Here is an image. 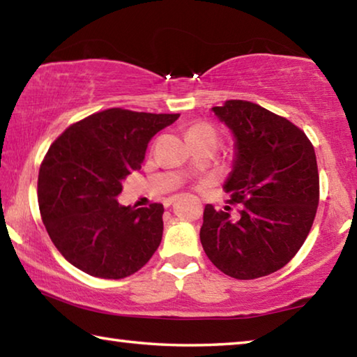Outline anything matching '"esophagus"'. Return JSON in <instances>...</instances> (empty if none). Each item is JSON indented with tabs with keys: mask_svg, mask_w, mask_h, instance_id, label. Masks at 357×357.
<instances>
[{
	"mask_svg": "<svg viewBox=\"0 0 357 357\" xmlns=\"http://www.w3.org/2000/svg\"><path fill=\"white\" fill-rule=\"evenodd\" d=\"M176 200H178V195L170 197V198H168V200H165V206H170V204H173Z\"/></svg>",
	"mask_w": 357,
	"mask_h": 357,
	"instance_id": "obj_1",
	"label": "esophagus"
}]
</instances>
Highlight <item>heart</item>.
Returning <instances> with one entry per match:
<instances>
[{"instance_id":"obj_1","label":"heart","mask_w":357,"mask_h":357,"mask_svg":"<svg viewBox=\"0 0 357 357\" xmlns=\"http://www.w3.org/2000/svg\"><path fill=\"white\" fill-rule=\"evenodd\" d=\"M203 137H217L214 128H211L206 123H195L187 129V138H189L190 142L198 140V138Z\"/></svg>"}]
</instances>
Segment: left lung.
<instances>
[{
    "mask_svg": "<svg viewBox=\"0 0 357 357\" xmlns=\"http://www.w3.org/2000/svg\"><path fill=\"white\" fill-rule=\"evenodd\" d=\"M213 112L234 137L233 170L223 184L239 219L206 204L200 241L223 274L252 280L282 269L315 220L319 176L312 143L288 119L247 100Z\"/></svg>",
    "mask_w": 357,
    "mask_h": 357,
    "instance_id": "obj_1",
    "label": "left lung"
}]
</instances>
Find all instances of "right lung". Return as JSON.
Masks as SVG:
<instances>
[{
	"mask_svg": "<svg viewBox=\"0 0 357 357\" xmlns=\"http://www.w3.org/2000/svg\"><path fill=\"white\" fill-rule=\"evenodd\" d=\"M179 113L110 108L72 124L48 149L38 179L42 222L59 253L83 273L124 279L149 261L164 206H121L123 181L140 170L148 143Z\"/></svg>",
	"mask_w": 357,
	"mask_h": 357,
	"instance_id": "add662e5",
	"label": "right lung"
}]
</instances>
